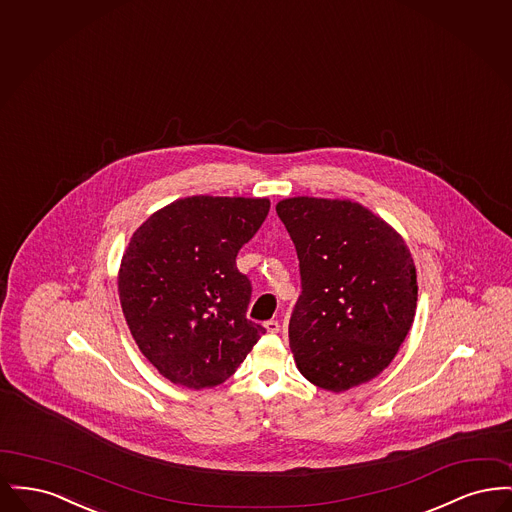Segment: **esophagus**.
<instances>
[{
    "mask_svg": "<svg viewBox=\"0 0 512 512\" xmlns=\"http://www.w3.org/2000/svg\"><path fill=\"white\" fill-rule=\"evenodd\" d=\"M268 334H278L280 332V322L278 320H267L265 322Z\"/></svg>",
    "mask_w": 512,
    "mask_h": 512,
    "instance_id": "esophagus-1",
    "label": "esophagus"
}]
</instances>
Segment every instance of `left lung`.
Listing matches in <instances>:
<instances>
[{"label":"left lung","instance_id":"8db88e82","mask_svg":"<svg viewBox=\"0 0 512 512\" xmlns=\"http://www.w3.org/2000/svg\"><path fill=\"white\" fill-rule=\"evenodd\" d=\"M276 213L292 238L301 295L290 318L299 372L345 391L390 365L416 313V270L401 236L349 199L290 197Z\"/></svg>","mask_w":512,"mask_h":512}]
</instances>
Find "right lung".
<instances>
[{
    "instance_id": "obj_1",
    "label": "right lung",
    "mask_w": 512,
    "mask_h": 512,
    "mask_svg": "<svg viewBox=\"0 0 512 512\" xmlns=\"http://www.w3.org/2000/svg\"><path fill=\"white\" fill-rule=\"evenodd\" d=\"M268 209V199L194 195L134 232L119 272L122 313L144 357L174 384L219 386L267 332L245 317L253 288L236 257Z\"/></svg>"
}]
</instances>
